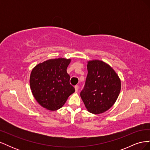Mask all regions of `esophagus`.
Here are the masks:
<instances>
[{
    "instance_id": "1",
    "label": "esophagus",
    "mask_w": 150,
    "mask_h": 150,
    "mask_svg": "<svg viewBox=\"0 0 150 150\" xmlns=\"http://www.w3.org/2000/svg\"><path fill=\"white\" fill-rule=\"evenodd\" d=\"M74 88H75V91L77 93V92L78 91V90H79V86H78V85H76V86H75Z\"/></svg>"
}]
</instances>
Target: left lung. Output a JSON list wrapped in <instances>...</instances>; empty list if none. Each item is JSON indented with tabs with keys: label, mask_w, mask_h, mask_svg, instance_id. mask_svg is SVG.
<instances>
[{
	"label": "left lung",
	"mask_w": 150,
	"mask_h": 150,
	"mask_svg": "<svg viewBox=\"0 0 150 150\" xmlns=\"http://www.w3.org/2000/svg\"><path fill=\"white\" fill-rule=\"evenodd\" d=\"M88 75L80 96L88 111L100 114L116 102L121 91V81L106 63L99 60L88 62Z\"/></svg>",
	"instance_id": "left-lung-1"
}]
</instances>
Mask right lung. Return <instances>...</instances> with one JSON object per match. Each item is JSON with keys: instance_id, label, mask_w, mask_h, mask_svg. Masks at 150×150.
<instances>
[{"instance_id": "1", "label": "right lung", "mask_w": 150, "mask_h": 150, "mask_svg": "<svg viewBox=\"0 0 150 150\" xmlns=\"http://www.w3.org/2000/svg\"><path fill=\"white\" fill-rule=\"evenodd\" d=\"M70 62V59H49L35 66L31 72L32 93L40 105L47 110L55 111L61 108L75 91L66 71Z\"/></svg>"}]
</instances>
